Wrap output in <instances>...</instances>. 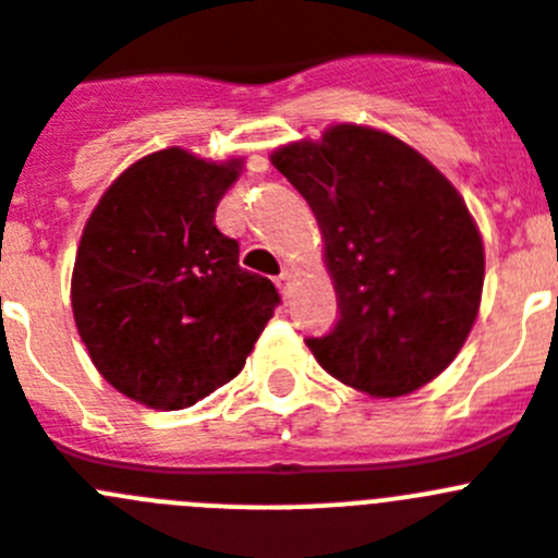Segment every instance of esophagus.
I'll return each mask as SVG.
<instances>
[{
  "mask_svg": "<svg viewBox=\"0 0 558 558\" xmlns=\"http://www.w3.org/2000/svg\"><path fill=\"white\" fill-rule=\"evenodd\" d=\"M291 278H294V272H291V269H283V272L278 275V289L283 291V294H286V291H289V286H291Z\"/></svg>",
  "mask_w": 558,
  "mask_h": 558,
  "instance_id": "34e87169",
  "label": "esophagus"
}]
</instances>
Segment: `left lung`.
Wrapping results in <instances>:
<instances>
[{
  "label": "left lung",
  "mask_w": 558,
  "mask_h": 558,
  "mask_svg": "<svg viewBox=\"0 0 558 558\" xmlns=\"http://www.w3.org/2000/svg\"><path fill=\"white\" fill-rule=\"evenodd\" d=\"M272 163L314 210L339 323L305 339L325 373L373 398L434 380L473 330L484 242L450 180L384 130L333 124Z\"/></svg>",
  "instance_id": "left-lung-1"
}]
</instances>
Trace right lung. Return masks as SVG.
Listing matches in <instances>:
<instances>
[{
	"instance_id": "right-lung-1",
	"label": "right lung",
	"mask_w": 558,
	"mask_h": 558,
	"mask_svg": "<svg viewBox=\"0 0 558 558\" xmlns=\"http://www.w3.org/2000/svg\"><path fill=\"white\" fill-rule=\"evenodd\" d=\"M244 160L160 149L88 217L72 275L80 339L105 380L149 409H189L242 373L280 294L239 267L217 205Z\"/></svg>"
}]
</instances>
